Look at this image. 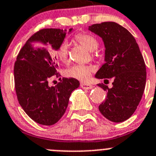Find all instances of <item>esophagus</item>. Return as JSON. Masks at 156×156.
Here are the masks:
<instances>
[{
  "label": "esophagus",
  "mask_w": 156,
  "mask_h": 156,
  "mask_svg": "<svg viewBox=\"0 0 156 156\" xmlns=\"http://www.w3.org/2000/svg\"><path fill=\"white\" fill-rule=\"evenodd\" d=\"M81 87L83 88V89H86V90L91 89V88H93L92 85H90V84H86V83H81Z\"/></svg>",
  "instance_id": "1"
}]
</instances>
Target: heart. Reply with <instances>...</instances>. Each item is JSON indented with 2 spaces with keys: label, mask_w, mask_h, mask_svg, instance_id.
<instances>
[{
  "label": "heart",
  "mask_w": 156,
  "mask_h": 156,
  "mask_svg": "<svg viewBox=\"0 0 156 156\" xmlns=\"http://www.w3.org/2000/svg\"><path fill=\"white\" fill-rule=\"evenodd\" d=\"M74 41L78 42L83 47H85L89 51L96 50L98 46V41L95 37L86 33H79L74 37ZM56 56L61 62H66L68 57V45L66 42H63L57 48ZM94 71V68L83 65H75L70 67L65 71V75L68 78L78 79L79 81H85L89 79L91 73Z\"/></svg>",
  "instance_id": "heart-1"
}]
</instances>
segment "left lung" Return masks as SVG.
Segmentation results:
<instances>
[{
    "label": "left lung",
    "instance_id": "1",
    "mask_svg": "<svg viewBox=\"0 0 156 156\" xmlns=\"http://www.w3.org/2000/svg\"><path fill=\"white\" fill-rule=\"evenodd\" d=\"M88 30L102 39L105 48V63L95 78L113 80L111 88L98 85L107 92L98 109L111 122H124L135 112L145 90L146 68L143 57L135 37L117 23L92 24Z\"/></svg>",
    "mask_w": 156,
    "mask_h": 156
}]
</instances>
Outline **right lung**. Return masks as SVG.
<instances>
[{"mask_svg":"<svg viewBox=\"0 0 156 156\" xmlns=\"http://www.w3.org/2000/svg\"><path fill=\"white\" fill-rule=\"evenodd\" d=\"M73 28L42 29L23 46L14 64V74L17 100L26 114L43 126H52L60 120L68 107L70 95L80 85L75 78H62L56 86L48 80L61 76L58 71L56 51Z\"/></svg>","mask_w":156,"mask_h":156,"instance_id":"right-lung-1","label":"right lung"}]
</instances>
